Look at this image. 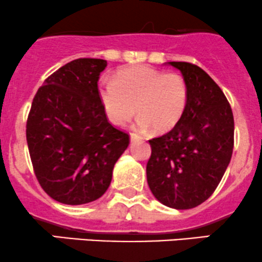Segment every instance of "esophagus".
Listing matches in <instances>:
<instances>
[{
    "label": "esophagus",
    "instance_id": "esophagus-1",
    "mask_svg": "<svg viewBox=\"0 0 262 262\" xmlns=\"http://www.w3.org/2000/svg\"><path fill=\"white\" fill-rule=\"evenodd\" d=\"M139 139H142V137H140L139 134L130 133V140H132V142H136V140H139Z\"/></svg>",
    "mask_w": 262,
    "mask_h": 262
}]
</instances>
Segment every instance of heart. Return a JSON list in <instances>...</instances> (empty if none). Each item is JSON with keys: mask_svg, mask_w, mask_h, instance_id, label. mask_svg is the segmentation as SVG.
Returning a JSON list of instances; mask_svg holds the SVG:
<instances>
[{"mask_svg": "<svg viewBox=\"0 0 262 262\" xmlns=\"http://www.w3.org/2000/svg\"><path fill=\"white\" fill-rule=\"evenodd\" d=\"M99 96L106 117L115 125L128 123L137 109L139 128L150 125L154 132H166L183 117L189 89L181 74L137 65L118 71L114 82H101Z\"/></svg>", "mask_w": 262, "mask_h": 262, "instance_id": "heart-1", "label": "heart"}]
</instances>
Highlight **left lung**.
I'll use <instances>...</instances> for the list:
<instances>
[{"mask_svg":"<svg viewBox=\"0 0 262 262\" xmlns=\"http://www.w3.org/2000/svg\"><path fill=\"white\" fill-rule=\"evenodd\" d=\"M189 89L188 104L172 130L149 140L147 181L168 207L188 210L217 188L233 150V114L221 88L200 66L172 61Z\"/></svg>","mask_w":262,"mask_h":262,"instance_id":"8db88e82","label":"left lung"}]
</instances>
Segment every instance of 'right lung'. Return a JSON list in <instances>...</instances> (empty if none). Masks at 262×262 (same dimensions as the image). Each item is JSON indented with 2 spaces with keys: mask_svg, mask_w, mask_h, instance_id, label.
Returning a JSON list of instances; mask_svg holds the SVG:
<instances>
[{
  "mask_svg": "<svg viewBox=\"0 0 262 262\" xmlns=\"http://www.w3.org/2000/svg\"><path fill=\"white\" fill-rule=\"evenodd\" d=\"M106 61L76 59L52 73L32 100L26 139L35 176L52 200L84 205L103 196L129 145L108 122L98 80Z\"/></svg>",
  "mask_w": 262,
  "mask_h": 262,
  "instance_id": "right-lung-1",
  "label": "right lung"
}]
</instances>
